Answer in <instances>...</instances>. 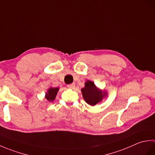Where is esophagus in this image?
Returning <instances> with one entry per match:
<instances>
[{"label": "esophagus", "mask_w": 155, "mask_h": 155, "mask_svg": "<svg viewBox=\"0 0 155 155\" xmlns=\"http://www.w3.org/2000/svg\"><path fill=\"white\" fill-rule=\"evenodd\" d=\"M67 87L69 88H74L75 87V84L74 83H71L67 85Z\"/></svg>", "instance_id": "1"}]
</instances>
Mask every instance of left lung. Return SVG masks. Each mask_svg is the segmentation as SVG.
<instances>
[{
	"instance_id": "left-lung-1",
	"label": "left lung",
	"mask_w": 155,
	"mask_h": 155,
	"mask_svg": "<svg viewBox=\"0 0 155 155\" xmlns=\"http://www.w3.org/2000/svg\"><path fill=\"white\" fill-rule=\"evenodd\" d=\"M82 94L84 101L91 106H94L98 102L102 101L104 94L90 81L85 83V87L81 89Z\"/></svg>"
}]
</instances>
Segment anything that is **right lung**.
<instances>
[{
    "label": "right lung",
    "instance_id": "right-lung-1",
    "mask_svg": "<svg viewBox=\"0 0 155 155\" xmlns=\"http://www.w3.org/2000/svg\"><path fill=\"white\" fill-rule=\"evenodd\" d=\"M58 91V88H50L48 91V93L46 94L45 98L48 101H52L54 100L56 97V95H57V93Z\"/></svg>",
    "mask_w": 155,
    "mask_h": 155
}]
</instances>
